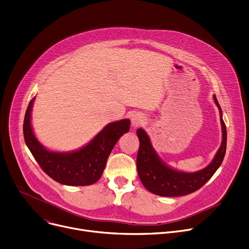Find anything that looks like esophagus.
Returning <instances> with one entry per match:
<instances>
[{
    "label": "esophagus",
    "mask_w": 249,
    "mask_h": 249,
    "mask_svg": "<svg viewBox=\"0 0 249 249\" xmlns=\"http://www.w3.org/2000/svg\"><path fill=\"white\" fill-rule=\"evenodd\" d=\"M131 121H132V125H133L134 127H137V126L143 125L145 123L146 119L143 117V116H141L139 114H135V115L132 116Z\"/></svg>",
    "instance_id": "34e87169"
}]
</instances>
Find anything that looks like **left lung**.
<instances>
[{"instance_id":"left-lung-1","label":"left lung","mask_w":249,"mask_h":249,"mask_svg":"<svg viewBox=\"0 0 249 249\" xmlns=\"http://www.w3.org/2000/svg\"><path fill=\"white\" fill-rule=\"evenodd\" d=\"M214 101L220 111L222 143L213 161L206 168L198 172H180L168 167L159 159L145 131L143 129L137 130V136L140 142L136 161L137 171L142 184L148 191L167 197L187 195L201 188L219 168L225 156L227 133L225 123L222 119L221 108L215 96Z\"/></svg>"}]
</instances>
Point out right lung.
Listing matches in <instances>:
<instances>
[{"label": "right lung", "mask_w": 249, "mask_h": 249, "mask_svg": "<svg viewBox=\"0 0 249 249\" xmlns=\"http://www.w3.org/2000/svg\"><path fill=\"white\" fill-rule=\"evenodd\" d=\"M33 98L27 108L23 131L25 142L43 171L61 184L91 185L100 179L107 159L119 138L129 131L130 120L108 124L95 138L80 150L71 153L52 152L45 149L33 133L31 111Z\"/></svg>", "instance_id": "add662e5"}]
</instances>
